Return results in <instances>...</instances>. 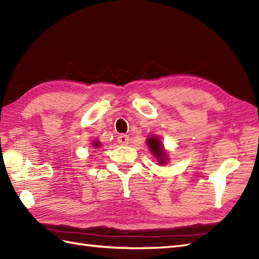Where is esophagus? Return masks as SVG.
I'll return each mask as SVG.
<instances>
[{
    "instance_id": "esophagus-1",
    "label": "esophagus",
    "mask_w": 259,
    "mask_h": 259,
    "mask_svg": "<svg viewBox=\"0 0 259 259\" xmlns=\"http://www.w3.org/2000/svg\"><path fill=\"white\" fill-rule=\"evenodd\" d=\"M118 144L121 146H126L129 144V136L126 135H120L118 137Z\"/></svg>"
}]
</instances>
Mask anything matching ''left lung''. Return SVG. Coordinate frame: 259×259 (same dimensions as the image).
Listing matches in <instances>:
<instances>
[{"instance_id": "obj_1", "label": "left lung", "mask_w": 259, "mask_h": 259, "mask_svg": "<svg viewBox=\"0 0 259 259\" xmlns=\"http://www.w3.org/2000/svg\"><path fill=\"white\" fill-rule=\"evenodd\" d=\"M146 142H147L148 149H149V151L151 152V155L156 158L158 164H160V166L167 164L169 161V155L167 150L164 149V146L162 145L161 140L159 139V137L150 135L147 138Z\"/></svg>"}]
</instances>
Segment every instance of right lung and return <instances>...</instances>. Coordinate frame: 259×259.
<instances>
[{"instance_id":"right-lung-1","label":"right lung","mask_w":259,"mask_h":259,"mask_svg":"<svg viewBox=\"0 0 259 259\" xmlns=\"http://www.w3.org/2000/svg\"><path fill=\"white\" fill-rule=\"evenodd\" d=\"M102 146V144H101V141L100 140H93V142H92V147L95 148V149H99V148H100Z\"/></svg>"}]
</instances>
